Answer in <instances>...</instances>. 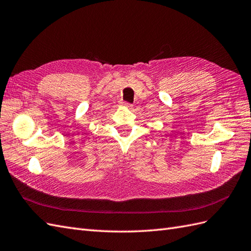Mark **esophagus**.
Listing matches in <instances>:
<instances>
[{
    "mask_svg": "<svg viewBox=\"0 0 251 251\" xmlns=\"http://www.w3.org/2000/svg\"><path fill=\"white\" fill-rule=\"evenodd\" d=\"M122 105L127 107V108H131L132 107V105L131 104H128V102H122Z\"/></svg>",
    "mask_w": 251,
    "mask_h": 251,
    "instance_id": "34e87169",
    "label": "esophagus"
}]
</instances>
